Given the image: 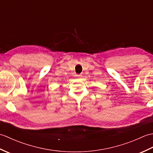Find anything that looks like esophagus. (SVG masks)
Here are the masks:
<instances>
[{
  "instance_id": "esophagus-1",
  "label": "esophagus",
  "mask_w": 153,
  "mask_h": 153,
  "mask_svg": "<svg viewBox=\"0 0 153 153\" xmlns=\"http://www.w3.org/2000/svg\"><path fill=\"white\" fill-rule=\"evenodd\" d=\"M76 76L77 77V78H79V77H82V75H81V74H77V75H76Z\"/></svg>"
}]
</instances>
